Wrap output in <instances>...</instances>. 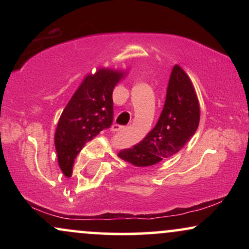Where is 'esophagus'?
<instances>
[{"label":"esophagus","mask_w":249,"mask_h":249,"mask_svg":"<svg viewBox=\"0 0 249 249\" xmlns=\"http://www.w3.org/2000/svg\"><path fill=\"white\" fill-rule=\"evenodd\" d=\"M123 128H124V126H122V125H118V124H113L112 126H111V130L115 131V132H117V131H122Z\"/></svg>","instance_id":"34e87169"}]
</instances>
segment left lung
Returning <instances> with one entry per match:
<instances>
[{
	"label": "left lung",
	"instance_id": "1",
	"mask_svg": "<svg viewBox=\"0 0 249 249\" xmlns=\"http://www.w3.org/2000/svg\"><path fill=\"white\" fill-rule=\"evenodd\" d=\"M199 121V101L192 81L176 64L171 72L166 99L158 123L141 142L119 151L118 157L137 167L158 164L186 145L196 133Z\"/></svg>",
	"mask_w": 249,
	"mask_h": 249
}]
</instances>
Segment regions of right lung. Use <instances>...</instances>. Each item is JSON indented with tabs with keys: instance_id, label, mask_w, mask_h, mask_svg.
I'll list each match as a JSON object with an SVG mask.
<instances>
[{
	"instance_id": "add662e5",
	"label": "right lung",
	"mask_w": 249,
	"mask_h": 249,
	"mask_svg": "<svg viewBox=\"0 0 249 249\" xmlns=\"http://www.w3.org/2000/svg\"><path fill=\"white\" fill-rule=\"evenodd\" d=\"M126 71L99 68L83 79L59 117L55 132L58 165L71 176L77 154L113 121V89Z\"/></svg>"
}]
</instances>
